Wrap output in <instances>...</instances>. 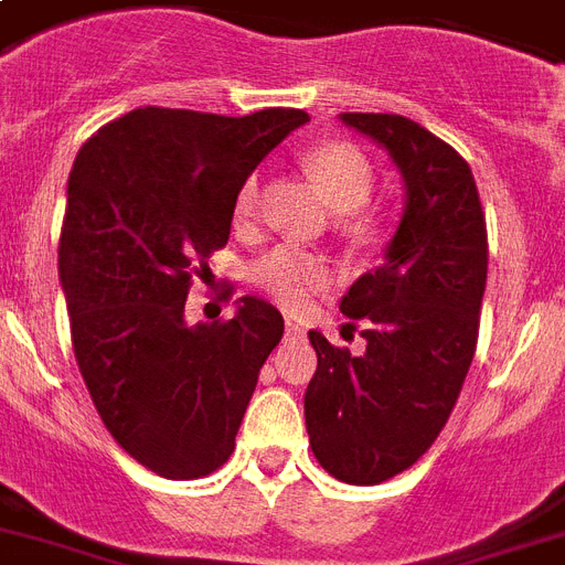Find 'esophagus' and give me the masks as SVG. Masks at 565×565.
<instances>
[{
	"instance_id": "obj_1",
	"label": "esophagus",
	"mask_w": 565,
	"mask_h": 565,
	"mask_svg": "<svg viewBox=\"0 0 565 565\" xmlns=\"http://www.w3.org/2000/svg\"><path fill=\"white\" fill-rule=\"evenodd\" d=\"M306 338V326L300 323V320H291L288 317L286 320V340H302Z\"/></svg>"
}]
</instances>
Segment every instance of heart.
<instances>
[{"instance_id": "obj_1", "label": "heart", "mask_w": 565, "mask_h": 565, "mask_svg": "<svg viewBox=\"0 0 565 565\" xmlns=\"http://www.w3.org/2000/svg\"><path fill=\"white\" fill-rule=\"evenodd\" d=\"M302 167L320 181L332 207L338 210V222L355 233L375 231V210L366 204L375 188V167L361 147L349 141H323L306 149ZM259 175H248L233 195V218L236 225H250L259 213ZM256 286L263 288L282 309H309L315 297L332 282V265L315 250L282 245L263 256L254 268Z\"/></svg>"}]
</instances>
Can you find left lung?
Segmentation results:
<instances>
[{
  "mask_svg": "<svg viewBox=\"0 0 565 565\" xmlns=\"http://www.w3.org/2000/svg\"><path fill=\"white\" fill-rule=\"evenodd\" d=\"M340 118L386 147L407 204L384 263L340 300L349 329L363 326L366 352L309 332L317 372L306 430L334 479L381 484L413 468L454 413L477 352L488 231L473 172L450 143L401 115Z\"/></svg>",
  "mask_w": 565,
  "mask_h": 565,
  "instance_id": "8db88e82",
  "label": "left lung"
}]
</instances>
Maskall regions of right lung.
Returning a JSON list of instances; mask_svg holds the SVG:
<instances>
[{"label": "right lung", "instance_id": "obj_1", "mask_svg": "<svg viewBox=\"0 0 565 565\" xmlns=\"http://www.w3.org/2000/svg\"><path fill=\"white\" fill-rule=\"evenodd\" d=\"M309 115L143 106L100 126L68 175L60 282L81 375L111 439L164 479H202L236 447L282 315L259 297L184 323L193 274L231 236L233 195Z\"/></svg>", "mask_w": 565, "mask_h": 565}]
</instances>
